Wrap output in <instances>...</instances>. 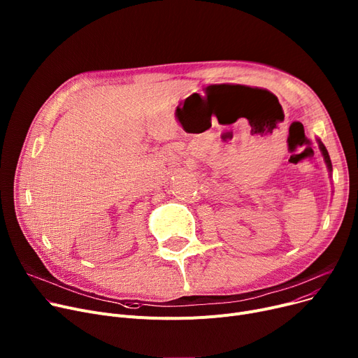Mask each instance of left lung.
Wrapping results in <instances>:
<instances>
[{
  "label": "left lung",
  "mask_w": 358,
  "mask_h": 358,
  "mask_svg": "<svg viewBox=\"0 0 358 358\" xmlns=\"http://www.w3.org/2000/svg\"><path fill=\"white\" fill-rule=\"evenodd\" d=\"M317 141H318L320 150H321V153H322V156H324V160H325V164H327V169H328V172H329V176H331V173H332V163H331V159H329L328 150H327V147L324 145V143H322L320 138H317Z\"/></svg>",
  "instance_id": "obj_1"
}]
</instances>
